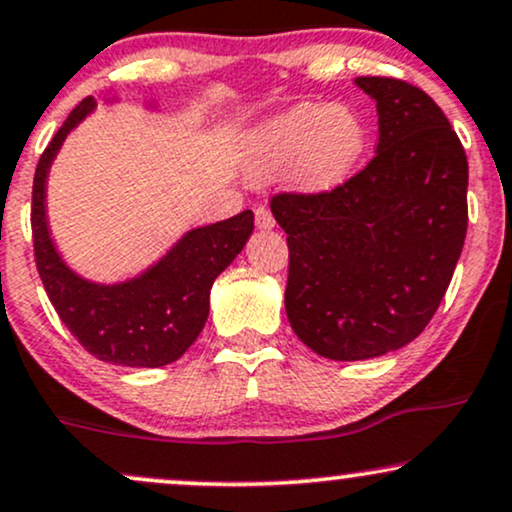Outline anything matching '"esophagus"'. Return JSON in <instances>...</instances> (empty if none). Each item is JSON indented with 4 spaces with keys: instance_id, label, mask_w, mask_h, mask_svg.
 Returning <instances> with one entry per match:
<instances>
[{
    "instance_id": "obj_1",
    "label": "esophagus",
    "mask_w": 512,
    "mask_h": 512,
    "mask_svg": "<svg viewBox=\"0 0 512 512\" xmlns=\"http://www.w3.org/2000/svg\"><path fill=\"white\" fill-rule=\"evenodd\" d=\"M274 217H272V212H269L267 207H257L255 209V226L260 231H269V229H274Z\"/></svg>"
}]
</instances>
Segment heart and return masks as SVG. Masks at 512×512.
Here are the masks:
<instances>
[{
  "label": "heart",
  "instance_id": "b5f03b06",
  "mask_svg": "<svg viewBox=\"0 0 512 512\" xmlns=\"http://www.w3.org/2000/svg\"><path fill=\"white\" fill-rule=\"evenodd\" d=\"M367 150L365 119L350 104L300 102L250 138V171L269 178L291 169L305 193H324L353 174Z\"/></svg>",
  "mask_w": 512,
  "mask_h": 512
}]
</instances>
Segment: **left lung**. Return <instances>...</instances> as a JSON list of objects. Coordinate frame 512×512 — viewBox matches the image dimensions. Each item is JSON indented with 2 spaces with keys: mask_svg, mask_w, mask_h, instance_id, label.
Listing matches in <instances>:
<instances>
[{
  "mask_svg": "<svg viewBox=\"0 0 512 512\" xmlns=\"http://www.w3.org/2000/svg\"><path fill=\"white\" fill-rule=\"evenodd\" d=\"M377 102V155L329 193L272 197L288 233L286 315L329 360L408 346L446 295L467 233V157L427 92L362 76Z\"/></svg>",
  "mask_w": 512,
  "mask_h": 512,
  "instance_id": "obj_1",
  "label": "left lung"
}]
</instances>
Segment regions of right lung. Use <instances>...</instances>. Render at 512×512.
Wrapping results in <instances>:
<instances>
[{"label":"right lung","mask_w":512,"mask_h":512,"mask_svg":"<svg viewBox=\"0 0 512 512\" xmlns=\"http://www.w3.org/2000/svg\"><path fill=\"white\" fill-rule=\"evenodd\" d=\"M97 102L85 97L42 152L33 178L35 264L54 310L78 343L97 360L123 367H164L176 362L200 336L209 315V291L245 248L255 214L250 209L217 224L190 229L162 260L121 283H95L61 260L47 224L49 166L66 135Z\"/></svg>","instance_id":"right-lung-1"}]
</instances>
